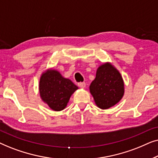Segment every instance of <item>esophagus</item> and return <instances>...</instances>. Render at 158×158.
Here are the masks:
<instances>
[{
    "mask_svg": "<svg viewBox=\"0 0 158 158\" xmlns=\"http://www.w3.org/2000/svg\"><path fill=\"white\" fill-rule=\"evenodd\" d=\"M77 85H78L80 88H85L86 84L85 82H80V83H77Z\"/></svg>",
    "mask_w": 158,
    "mask_h": 158,
    "instance_id": "1",
    "label": "esophagus"
}]
</instances>
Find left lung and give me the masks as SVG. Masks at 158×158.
<instances>
[{
    "label": "left lung",
    "mask_w": 158,
    "mask_h": 158,
    "mask_svg": "<svg viewBox=\"0 0 158 158\" xmlns=\"http://www.w3.org/2000/svg\"><path fill=\"white\" fill-rule=\"evenodd\" d=\"M90 91L96 105L102 109L113 106L124 95V82L120 73L111 64L99 67L90 85Z\"/></svg>",
    "instance_id": "obj_1"
}]
</instances>
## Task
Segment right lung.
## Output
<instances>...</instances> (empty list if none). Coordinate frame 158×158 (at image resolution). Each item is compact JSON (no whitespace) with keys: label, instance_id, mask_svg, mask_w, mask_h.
<instances>
[{"label":"right lung","instance_id":"right-lung-1","mask_svg":"<svg viewBox=\"0 0 158 158\" xmlns=\"http://www.w3.org/2000/svg\"><path fill=\"white\" fill-rule=\"evenodd\" d=\"M77 89V86L70 80L64 78L56 70H47L40 78V96L54 111L63 110L71 95Z\"/></svg>","mask_w":158,"mask_h":158}]
</instances>
